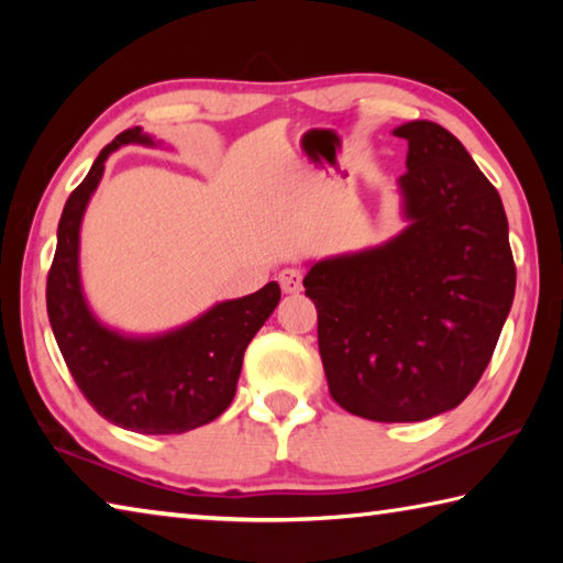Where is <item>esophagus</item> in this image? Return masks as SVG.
Returning <instances> with one entry per match:
<instances>
[{"label": "esophagus", "instance_id": "obj_1", "mask_svg": "<svg viewBox=\"0 0 563 563\" xmlns=\"http://www.w3.org/2000/svg\"><path fill=\"white\" fill-rule=\"evenodd\" d=\"M278 283H280L283 292H288V295L300 292L302 290V273L295 268H285L278 273Z\"/></svg>", "mask_w": 563, "mask_h": 563}]
</instances>
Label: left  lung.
I'll list each match as a JSON object with an SVG mask.
<instances>
[{
	"instance_id": "1",
	"label": "left lung",
	"mask_w": 563,
	"mask_h": 563,
	"mask_svg": "<svg viewBox=\"0 0 563 563\" xmlns=\"http://www.w3.org/2000/svg\"><path fill=\"white\" fill-rule=\"evenodd\" d=\"M407 225L305 275L332 399L373 422H422L454 409L487 369L511 310L517 268L501 198L460 139L409 121Z\"/></svg>"
}]
</instances>
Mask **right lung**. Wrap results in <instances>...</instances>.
I'll use <instances>...</instances> for the list:
<instances>
[{
  "mask_svg": "<svg viewBox=\"0 0 563 563\" xmlns=\"http://www.w3.org/2000/svg\"><path fill=\"white\" fill-rule=\"evenodd\" d=\"M129 144L161 146V141L141 126L119 133L74 188L56 231L46 312L74 383L101 417L131 432L180 434L213 422L233 402L243 352L278 308L280 285L216 302L203 316L158 335H126L103 325L81 288V221L107 158Z\"/></svg>",
  "mask_w": 563,
  "mask_h": 563,
  "instance_id": "add662e5",
  "label": "right lung"
}]
</instances>
